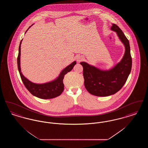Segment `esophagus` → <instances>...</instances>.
<instances>
[{"label":"esophagus","instance_id":"esophagus-1","mask_svg":"<svg viewBox=\"0 0 148 148\" xmlns=\"http://www.w3.org/2000/svg\"><path fill=\"white\" fill-rule=\"evenodd\" d=\"M82 60H83V57H82V56H77V62H81Z\"/></svg>","mask_w":148,"mask_h":148}]
</instances>
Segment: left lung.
<instances>
[{"label":"left lung","instance_id":"8db88e82","mask_svg":"<svg viewBox=\"0 0 148 148\" xmlns=\"http://www.w3.org/2000/svg\"><path fill=\"white\" fill-rule=\"evenodd\" d=\"M111 30L116 32L125 47L122 59L109 70L103 71L86 62H80L83 67V76L86 89L98 97H107L119 91L125 84L132 66V59L129 40L122 30L112 24Z\"/></svg>","mask_w":148,"mask_h":148}]
</instances>
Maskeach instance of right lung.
I'll return each mask as SVG.
<instances>
[{
	"label": "right lung",
	"mask_w": 148,
	"mask_h": 148,
	"mask_svg": "<svg viewBox=\"0 0 148 148\" xmlns=\"http://www.w3.org/2000/svg\"><path fill=\"white\" fill-rule=\"evenodd\" d=\"M33 25L29 27V28L27 29L26 32ZM22 40L20 42L19 47V54L17 58V63L18 71L19 72L22 82L24 83L25 86L28 90L29 92L33 95L39 98L48 99L56 98L57 97L59 96L64 90V86L63 84V79L64 75L72 70V69L76 64L77 62L74 61L70 65L67 66L66 68H65L63 70L60 72L59 76L56 77V79L51 82L42 84H37L33 83L28 80L27 77H25L21 73V47Z\"/></svg>",
	"instance_id": "right-lung-1"
}]
</instances>
